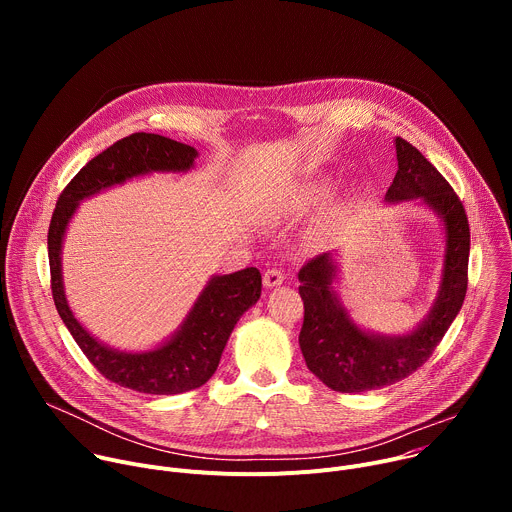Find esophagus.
I'll list each match as a JSON object with an SVG mask.
<instances>
[{
  "label": "esophagus",
  "instance_id": "esophagus-1",
  "mask_svg": "<svg viewBox=\"0 0 512 512\" xmlns=\"http://www.w3.org/2000/svg\"><path fill=\"white\" fill-rule=\"evenodd\" d=\"M283 279H285V275H283L279 269H267V271H265V275H263V285L271 289V287L281 285V283H283Z\"/></svg>",
  "mask_w": 512,
  "mask_h": 512
}]
</instances>
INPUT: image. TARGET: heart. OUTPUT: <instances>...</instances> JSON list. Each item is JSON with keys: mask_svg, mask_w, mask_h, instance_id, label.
<instances>
[{"mask_svg": "<svg viewBox=\"0 0 512 512\" xmlns=\"http://www.w3.org/2000/svg\"><path fill=\"white\" fill-rule=\"evenodd\" d=\"M330 194H332L330 180H316V182H310V184L302 186L294 194V200H291V204H294L296 210L306 212V210H312L318 204H322Z\"/></svg>", "mask_w": 512, "mask_h": 512, "instance_id": "1", "label": "heart"}]
</instances>
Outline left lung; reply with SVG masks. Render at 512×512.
<instances>
[{"label":"left lung","instance_id":"obj_1","mask_svg":"<svg viewBox=\"0 0 512 512\" xmlns=\"http://www.w3.org/2000/svg\"><path fill=\"white\" fill-rule=\"evenodd\" d=\"M397 174L385 202H417L431 210L444 231V265L435 300L423 320L405 334H381L354 322L340 300L338 253H324L300 273L304 326L300 348L308 369L330 389L364 393L393 385L431 356L456 320L468 287L470 227L464 206L444 176L417 148L395 137Z\"/></svg>","mask_w":512,"mask_h":512}]
</instances>
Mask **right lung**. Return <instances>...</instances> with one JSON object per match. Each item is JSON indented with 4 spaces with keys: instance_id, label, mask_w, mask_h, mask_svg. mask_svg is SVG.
<instances>
[{
    "instance_id": "right-lung-1",
    "label": "right lung",
    "mask_w": 512,
    "mask_h": 512,
    "mask_svg": "<svg viewBox=\"0 0 512 512\" xmlns=\"http://www.w3.org/2000/svg\"><path fill=\"white\" fill-rule=\"evenodd\" d=\"M196 148L156 133H133L93 158L60 194L50 229L48 259L56 310L85 356L109 381L148 395H180L202 387L216 371L239 318L261 298V273L247 267L212 275L182 324L148 350H119L93 336L70 310L62 279V245L79 204L105 190L152 174H188Z\"/></svg>"
}]
</instances>
